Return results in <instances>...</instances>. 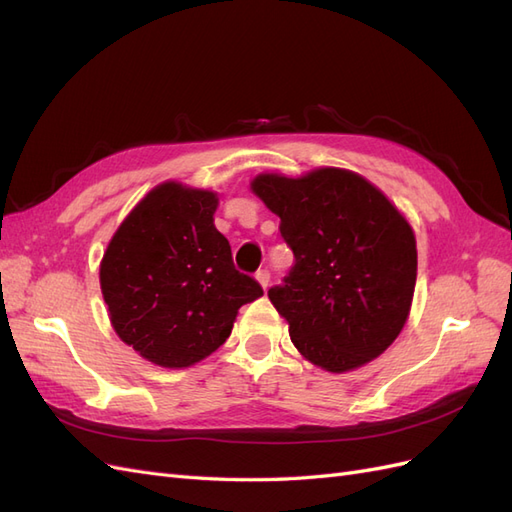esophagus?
I'll return each mask as SVG.
<instances>
[{
  "label": "esophagus",
  "instance_id": "obj_1",
  "mask_svg": "<svg viewBox=\"0 0 512 512\" xmlns=\"http://www.w3.org/2000/svg\"><path fill=\"white\" fill-rule=\"evenodd\" d=\"M256 282L267 290V288H269V282H271V273H269L267 269H260V271L256 273Z\"/></svg>",
  "mask_w": 512,
  "mask_h": 512
}]
</instances>
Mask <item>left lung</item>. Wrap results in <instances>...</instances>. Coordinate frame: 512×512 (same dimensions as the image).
Instances as JSON below:
<instances>
[{
	"mask_svg": "<svg viewBox=\"0 0 512 512\" xmlns=\"http://www.w3.org/2000/svg\"><path fill=\"white\" fill-rule=\"evenodd\" d=\"M252 192L282 220L294 254L269 299L309 363L344 374L389 348L410 316L416 237L374 183L322 166L301 177L256 175Z\"/></svg>",
	"mask_w": 512,
	"mask_h": 512,
	"instance_id": "1",
	"label": "left lung"
}]
</instances>
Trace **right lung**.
Returning <instances> with one entry per match:
<instances>
[{
  "instance_id": "1",
  "label": "right lung",
  "mask_w": 512,
  "mask_h": 512,
  "mask_svg": "<svg viewBox=\"0 0 512 512\" xmlns=\"http://www.w3.org/2000/svg\"><path fill=\"white\" fill-rule=\"evenodd\" d=\"M218 194L164 181L147 192L108 241L100 288L123 344L145 361L183 369L207 359L260 284L232 265L213 224Z\"/></svg>"
}]
</instances>
